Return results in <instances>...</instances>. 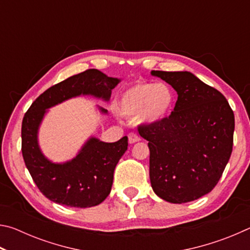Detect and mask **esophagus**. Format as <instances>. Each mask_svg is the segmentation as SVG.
Segmentation results:
<instances>
[{
  "label": "esophagus",
  "mask_w": 250,
  "mask_h": 250,
  "mask_svg": "<svg viewBox=\"0 0 250 250\" xmlns=\"http://www.w3.org/2000/svg\"><path fill=\"white\" fill-rule=\"evenodd\" d=\"M128 138H129V143H135V142L140 141V138H139V135H137L135 133H132V132L129 133Z\"/></svg>",
  "instance_id": "obj_1"
}]
</instances>
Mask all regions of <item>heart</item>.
<instances>
[{"label":"heart","instance_id":"1","mask_svg":"<svg viewBox=\"0 0 250 250\" xmlns=\"http://www.w3.org/2000/svg\"><path fill=\"white\" fill-rule=\"evenodd\" d=\"M175 95L167 83H137L122 92L118 109L124 116H137L146 124H158L172 115Z\"/></svg>","mask_w":250,"mask_h":250}]
</instances>
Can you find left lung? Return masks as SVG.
I'll list each match as a JSON object with an SVG mask.
<instances>
[{"mask_svg":"<svg viewBox=\"0 0 250 250\" xmlns=\"http://www.w3.org/2000/svg\"><path fill=\"white\" fill-rule=\"evenodd\" d=\"M151 74L177 92L167 119L138 128L149 141L151 186L167 202L195 201L216 186L229 161L234 112L221 92L192 73L152 70Z\"/></svg>","mask_w":250,"mask_h":250,"instance_id":"1","label":"left lung"}]
</instances>
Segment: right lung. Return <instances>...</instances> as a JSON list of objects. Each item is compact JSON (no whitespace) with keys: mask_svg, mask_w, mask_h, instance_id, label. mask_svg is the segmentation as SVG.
I'll return each mask as SVG.
<instances>
[{"mask_svg":"<svg viewBox=\"0 0 250 250\" xmlns=\"http://www.w3.org/2000/svg\"><path fill=\"white\" fill-rule=\"evenodd\" d=\"M120 79L88 69L54 84L32 104L22 122V154L40 191L57 204L86 208L100 204L111 191L117 163L128 149V138L107 143L90 138L79 153L66 163L50 162L37 141L39 126L50 107L73 97L90 95L108 101ZM104 113L107 110L100 108Z\"/></svg>","mask_w":250,"mask_h":250,"instance_id":"obj_1","label":"right lung"}]
</instances>
